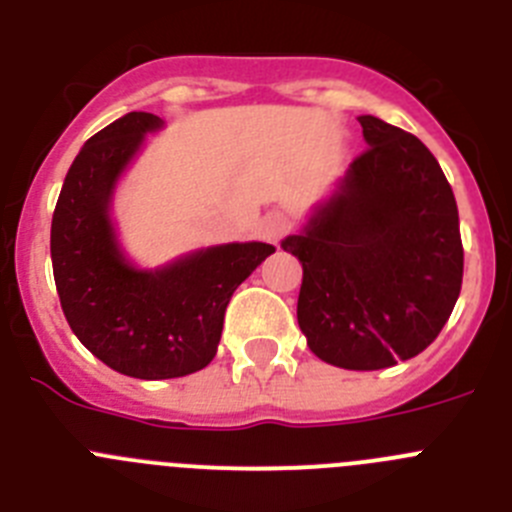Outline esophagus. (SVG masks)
Segmentation results:
<instances>
[{"mask_svg":"<svg viewBox=\"0 0 512 512\" xmlns=\"http://www.w3.org/2000/svg\"><path fill=\"white\" fill-rule=\"evenodd\" d=\"M289 228H292V223H289V217L284 215V212H271V215H266L264 220H261L259 233L264 241L279 243L284 235L289 233Z\"/></svg>","mask_w":512,"mask_h":512,"instance_id":"34e87169","label":"esophagus"}]
</instances>
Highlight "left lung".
Returning a JSON list of instances; mask_svg holds the SVG:
<instances>
[{
    "label": "left lung",
    "mask_w": 512,
    "mask_h": 512,
    "mask_svg": "<svg viewBox=\"0 0 512 512\" xmlns=\"http://www.w3.org/2000/svg\"><path fill=\"white\" fill-rule=\"evenodd\" d=\"M366 151L282 248L302 264L297 323L325 364L374 372L431 346L461 292L459 210L415 135L359 117Z\"/></svg>",
    "instance_id": "8db88e82"
}]
</instances>
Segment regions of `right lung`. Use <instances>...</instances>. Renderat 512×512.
Here are the masks:
<instances>
[{"label":"right lung","mask_w":512,"mask_h":512,"mask_svg":"<svg viewBox=\"0 0 512 512\" xmlns=\"http://www.w3.org/2000/svg\"><path fill=\"white\" fill-rule=\"evenodd\" d=\"M161 128L128 112L84 143L63 179L51 225L53 279L71 330L99 361L135 379H174L215 359L225 307L274 253L269 243H225L143 271L117 246L110 202L143 138Z\"/></svg>","instance_id":"add662e5"}]
</instances>
